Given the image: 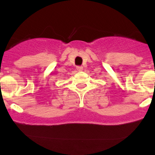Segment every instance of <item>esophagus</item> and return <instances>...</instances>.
Returning <instances> with one entry per match:
<instances>
[{"instance_id": "esophagus-1", "label": "esophagus", "mask_w": 155, "mask_h": 155, "mask_svg": "<svg viewBox=\"0 0 155 155\" xmlns=\"http://www.w3.org/2000/svg\"><path fill=\"white\" fill-rule=\"evenodd\" d=\"M76 69H77V71H82L83 68L82 66H80V65H79V66H76Z\"/></svg>"}]
</instances>
